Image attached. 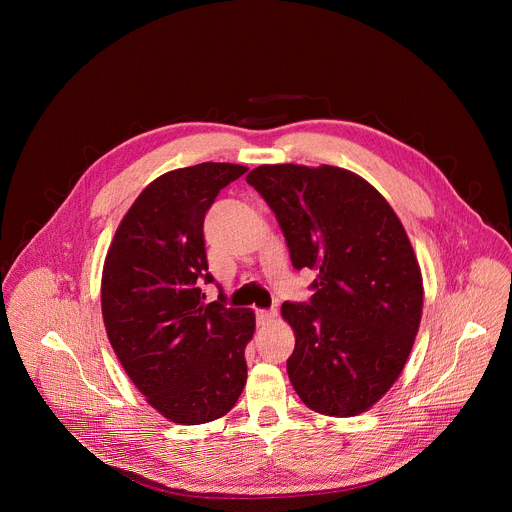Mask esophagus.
<instances>
[{"label":"esophagus","instance_id":"esophagus-1","mask_svg":"<svg viewBox=\"0 0 512 512\" xmlns=\"http://www.w3.org/2000/svg\"><path fill=\"white\" fill-rule=\"evenodd\" d=\"M275 312L273 310H257V322L261 324V326H265V324H269V322H273L275 320Z\"/></svg>","mask_w":512,"mask_h":512}]
</instances>
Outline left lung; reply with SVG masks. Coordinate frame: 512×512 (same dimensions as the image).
I'll return each instance as SVG.
<instances>
[{"instance_id": "left-lung-1", "label": "left lung", "mask_w": 512, "mask_h": 512, "mask_svg": "<svg viewBox=\"0 0 512 512\" xmlns=\"http://www.w3.org/2000/svg\"><path fill=\"white\" fill-rule=\"evenodd\" d=\"M247 182L277 216L296 269H316L310 304L281 306L296 336L287 375L316 413L369 411L399 379L413 348L423 279L385 196L336 166L263 164Z\"/></svg>"}]
</instances>
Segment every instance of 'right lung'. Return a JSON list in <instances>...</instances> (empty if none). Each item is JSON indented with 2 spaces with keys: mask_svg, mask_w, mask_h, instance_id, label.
<instances>
[{
  "mask_svg": "<svg viewBox=\"0 0 512 512\" xmlns=\"http://www.w3.org/2000/svg\"><path fill=\"white\" fill-rule=\"evenodd\" d=\"M249 168L204 162L150 182L125 212L101 277L107 338L127 377L160 415L200 425L227 415L247 383L255 312L204 304L202 223L216 194Z\"/></svg>",
  "mask_w": 512,
  "mask_h": 512,
  "instance_id": "1",
  "label": "right lung"
}]
</instances>
